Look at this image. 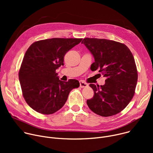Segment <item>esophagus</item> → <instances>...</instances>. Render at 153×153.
I'll list each match as a JSON object with an SVG mask.
<instances>
[{"mask_svg":"<svg viewBox=\"0 0 153 153\" xmlns=\"http://www.w3.org/2000/svg\"><path fill=\"white\" fill-rule=\"evenodd\" d=\"M79 83H80V87H81V88H85V87L88 86V84L82 80L79 81Z\"/></svg>","mask_w":153,"mask_h":153,"instance_id":"esophagus-1","label":"esophagus"}]
</instances>
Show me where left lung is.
<instances>
[{
  "instance_id": "left-lung-1",
  "label": "left lung",
  "mask_w": 153,
  "mask_h": 153,
  "mask_svg": "<svg viewBox=\"0 0 153 153\" xmlns=\"http://www.w3.org/2000/svg\"><path fill=\"white\" fill-rule=\"evenodd\" d=\"M82 43L94 57L91 70L106 77L103 85L90 84L94 91L86 103L94 113L109 117L122 111L131 100L138 79L134 57L123 43L97 38H85Z\"/></svg>"
}]
</instances>
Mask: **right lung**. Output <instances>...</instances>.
<instances>
[{
	"mask_svg": "<svg viewBox=\"0 0 153 153\" xmlns=\"http://www.w3.org/2000/svg\"><path fill=\"white\" fill-rule=\"evenodd\" d=\"M82 39L52 38L34 42L26 51L19 73L23 96L36 111L51 114L63 107L70 92L78 88L76 79L59 80L56 70L64 56Z\"/></svg>",
	"mask_w": 153,
	"mask_h": 153,
	"instance_id": "add662e5",
	"label": "right lung"
}]
</instances>
